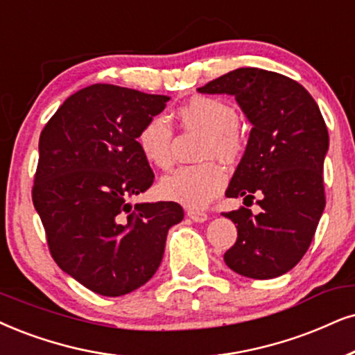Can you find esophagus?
Wrapping results in <instances>:
<instances>
[{"instance_id": "34e87169", "label": "esophagus", "mask_w": 355, "mask_h": 355, "mask_svg": "<svg viewBox=\"0 0 355 355\" xmlns=\"http://www.w3.org/2000/svg\"><path fill=\"white\" fill-rule=\"evenodd\" d=\"M187 216L195 223H203V221H206V219H208V214L203 213V211H200V209H188Z\"/></svg>"}]
</instances>
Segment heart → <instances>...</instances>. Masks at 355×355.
Listing matches in <instances>:
<instances>
[{
    "label": "heart",
    "mask_w": 355,
    "mask_h": 355,
    "mask_svg": "<svg viewBox=\"0 0 355 355\" xmlns=\"http://www.w3.org/2000/svg\"><path fill=\"white\" fill-rule=\"evenodd\" d=\"M178 123L185 129L206 132L201 155L234 160L244 147L239 131V114L231 103L213 96H193L177 110ZM137 147L154 167L168 170L173 164V131L164 118H150L137 134ZM227 182L221 164L208 160L198 165H183L162 178L159 191L164 198L187 208H203L224 190Z\"/></svg>",
    "instance_id": "b5f03b06"
}]
</instances>
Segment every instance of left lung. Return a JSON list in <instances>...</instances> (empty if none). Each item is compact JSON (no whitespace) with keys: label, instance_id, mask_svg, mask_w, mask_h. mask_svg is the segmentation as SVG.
I'll return each mask as SVG.
<instances>
[{"label":"left lung","instance_id":"8db88e82","mask_svg":"<svg viewBox=\"0 0 355 355\" xmlns=\"http://www.w3.org/2000/svg\"><path fill=\"white\" fill-rule=\"evenodd\" d=\"M198 92L232 95L252 124L226 196L245 201L259 195L260 213L244 206L224 213L237 224L224 262L255 280L284 275L306 254L326 206L322 167L329 136L320 107L295 80L250 67Z\"/></svg>","mask_w":355,"mask_h":355}]
</instances>
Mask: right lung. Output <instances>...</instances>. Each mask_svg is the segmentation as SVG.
<instances>
[{
	"instance_id": "1",
	"label": "right lung",
	"mask_w": 355,
	"mask_h": 355,
	"mask_svg": "<svg viewBox=\"0 0 355 355\" xmlns=\"http://www.w3.org/2000/svg\"><path fill=\"white\" fill-rule=\"evenodd\" d=\"M168 100L96 83L67 98L40 132L33 203L49 250L62 270L103 297L147 284L168 230L183 219L173 201L129 203L154 183L137 134Z\"/></svg>"
}]
</instances>
